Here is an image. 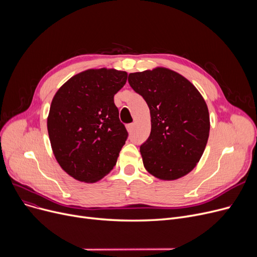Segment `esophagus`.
<instances>
[{
    "label": "esophagus",
    "mask_w": 257,
    "mask_h": 257,
    "mask_svg": "<svg viewBox=\"0 0 257 257\" xmlns=\"http://www.w3.org/2000/svg\"><path fill=\"white\" fill-rule=\"evenodd\" d=\"M126 128H127L128 132H132L133 129H134V124H128V125L126 126Z\"/></svg>",
    "instance_id": "obj_1"
}]
</instances>
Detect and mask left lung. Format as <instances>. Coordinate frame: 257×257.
I'll use <instances>...</instances> for the list:
<instances>
[{
    "label": "left lung",
    "instance_id": "8db88e82",
    "mask_svg": "<svg viewBox=\"0 0 257 257\" xmlns=\"http://www.w3.org/2000/svg\"><path fill=\"white\" fill-rule=\"evenodd\" d=\"M128 82L150 109L151 133L141 146L146 170L161 180L190 173L209 137V113L203 97L186 78L166 67L131 73Z\"/></svg>",
    "mask_w": 257,
    "mask_h": 257
}]
</instances>
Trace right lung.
<instances>
[{
    "mask_svg": "<svg viewBox=\"0 0 257 257\" xmlns=\"http://www.w3.org/2000/svg\"><path fill=\"white\" fill-rule=\"evenodd\" d=\"M127 76L105 67L87 70L67 80L52 100L47 123L52 150L79 181L96 182L116 164L128 132L113 97Z\"/></svg>",
    "mask_w": 257,
    "mask_h": 257,
    "instance_id": "add662e5",
    "label": "right lung"
}]
</instances>
